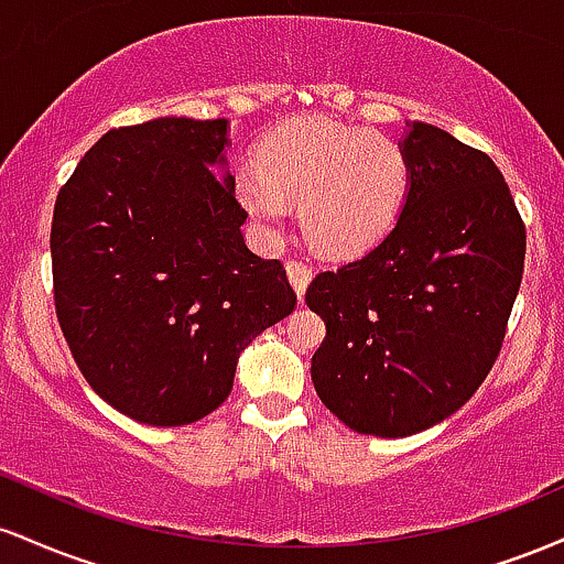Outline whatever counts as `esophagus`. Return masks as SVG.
Listing matches in <instances>:
<instances>
[{
  "label": "esophagus",
  "mask_w": 564,
  "mask_h": 564,
  "mask_svg": "<svg viewBox=\"0 0 564 564\" xmlns=\"http://www.w3.org/2000/svg\"><path fill=\"white\" fill-rule=\"evenodd\" d=\"M286 273H289V281H291V286H294V291H296V296H304V291H307V286H310V281H313V264L310 262H304V260H289L286 262Z\"/></svg>",
  "instance_id": "34e87169"
}]
</instances>
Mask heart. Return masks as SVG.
<instances>
[{"label":"heart","mask_w":564,"mask_h":564,"mask_svg":"<svg viewBox=\"0 0 564 564\" xmlns=\"http://www.w3.org/2000/svg\"><path fill=\"white\" fill-rule=\"evenodd\" d=\"M411 164L398 140L332 119L278 124L232 187L264 232L281 230L286 200H300L307 241L326 254H358L392 228L403 209Z\"/></svg>","instance_id":"obj_1"}]
</instances>
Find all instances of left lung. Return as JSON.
<instances>
[{
	"mask_svg": "<svg viewBox=\"0 0 564 564\" xmlns=\"http://www.w3.org/2000/svg\"><path fill=\"white\" fill-rule=\"evenodd\" d=\"M400 145L411 185L394 228L304 294L326 321L315 392L377 437L430 430L477 392L525 268V223L488 153L422 121Z\"/></svg>",
	"mask_w": 564,
	"mask_h": 564,
	"instance_id": "obj_1",
	"label": "left lung"
}]
</instances>
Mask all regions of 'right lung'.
<instances>
[{
	"instance_id": "right-lung-1",
	"label": "right lung",
	"mask_w": 564,
	"mask_h": 564,
	"mask_svg": "<svg viewBox=\"0 0 564 564\" xmlns=\"http://www.w3.org/2000/svg\"><path fill=\"white\" fill-rule=\"evenodd\" d=\"M225 145L228 119L119 127L57 193V323L89 387L140 424L209 416L243 347L296 304L281 260L243 241Z\"/></svg>"
}]
</instances>
